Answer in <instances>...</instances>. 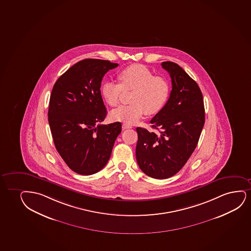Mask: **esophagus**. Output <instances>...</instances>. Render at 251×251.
<instances>
[{
    "label": "esophagus",
    "instance_id": "34e87169",
    "mask_svg": "<svg viewBox=\"0 0 251 251\" xmlns=\"http://www.w3.org/2000/svg\"><path fill=\"white\" fill-rule=\"evenodd\" d=\"M130 128H132V126H130V125L126 124V123H123V124H122V129H123V130L130 129Z\"/></svg>",
    "mask_w": 251,
    "mask_h": 251
}]
</instances>
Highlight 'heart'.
<instances>
[{
  "mask_svg": "<svg viewBox=\"0 0 251 251\" xmlns=\"http://www.w3.org/2000/svg\"><path fill=\"white\" fill-rule=\"evenodd\" d=\"M120 84L105 81L101 87L104 101L111 107L119 104L122 91L132 90L130 104L123 105L111 112L114 121L128 125L136 123L143 114L152 115L165 107L171 94V84L164 75H154L142 64H131L118 74Z\"/></svg>",
  "mask_w": 251,
  "mask_h": 251,
  "instance_id": "1",
  "label": "heart"
}]
</instances>
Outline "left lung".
Here are the masks:
<instances>
[{"label": "left lung", "mask_w": 251, "mask_h": 251, "mask_svg": "<svg viewBox=\"0 0 251 251\" xmlns=\"http://www.w3.org/2000/svg\"><path fill=\"white\" fill-rule=\"evenodd\" d=\"M161 65L172 78V90L165 107L150 121L159 132L137 128V164L155 179L171 177L184 166L204 125L203 95L196 81L173 62Z\"/></svg>", "instance_id": "1"}]
</instances>
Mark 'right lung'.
Returning a JSON list of instances; mask_svg holds the SVG:
<instances>
[{
    "label": "right lung",
    "mask_w": 251,
    "mask_h": 251,
    "mask_svg": "<svg viewBox=\"0 0 251 251\" xmlns=\"http://www.w3.org/2000/svg\"><path fill=\"white\" fill-rule=\"evenodd\" d=\"M119 64L87 58L63 74L51 91L48 122L58 153L78 174H95L104 167L121 122L101 125L107 115L101 99V79Z\"/></svg>",
    "instance_id": "1"
}]
</instances>
